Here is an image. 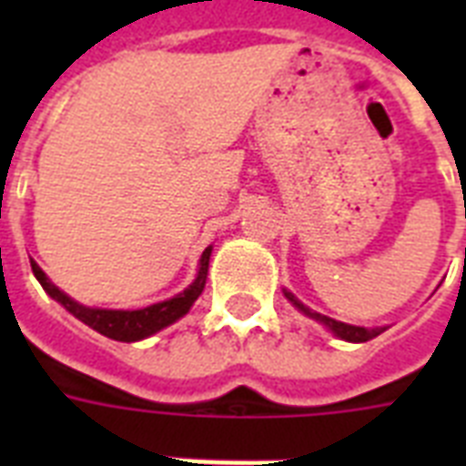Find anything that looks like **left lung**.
I'll return each instance as SVG.
<instances>
[{
	"label": "left lung",
	"instance_id": "left-lung-1",
	"mask_svg": "<svg viewBox=\"0 0 466 466\" xmlns=\"http://www.w3.org/2000/svg\"><path fill=\"white\" fill-rule=\"evenodd\" d=\"M285 298L290 299L292 305L298 307V309H302L307 314V317L317 319V321H321L324 326H329L339 339L343 340H353V343H362V340H370L375 339V336H380L382 333V329H362V326H350V324H343V321H336V319L331 317H324V314H319V311H311L307 309L299 299H295V295L292 292H285Z\"/></svg>",
	"mask_w": 466,
	"mask_h": 466
}]
</instances>
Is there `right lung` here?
Listing matches in <instances>:
<instances>
[{
  "label": "right lung",
  "mask_w": 466,
  "mask_h": 466,
  "mask_svg": "<svg viewBox=\"0 0 466 466\" xmlns=\"http://www.w3.org/2000/svg\"><path fill=\"white\" fill-rule=\"evenodd\" d=\"M210 251L212 247H208L203 251V258H200V273H198L196 283L186 288L181 295L167 299V302H157V305H149L145 309H91V307H84L75 299H69L62 290H57L43 270L38 268V263L31 261L33 276L38 278V283L43 285V290L50 295L53 299H57L69 314H75L79 321H84L86 326H91L94 331L104 333L113 340H140L147 339L152 333L161 331L164 326L174 324L176 319H181L186 311L190 309V305L200 298V292L205 288V278H208V263H210Z\"/></svg>",
  "instance_id": "1"
}]
</instances>
